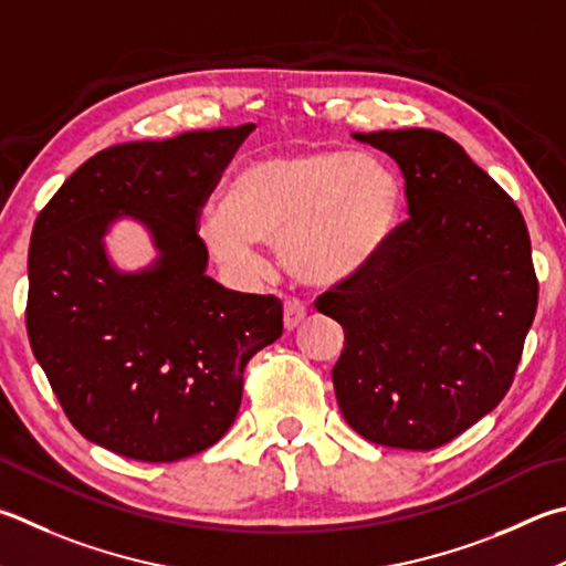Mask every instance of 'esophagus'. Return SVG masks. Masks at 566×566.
I'll return each mask as SVG.
<instances>
[{"label":"esophagus","mask_w":566,"mask_h":566,"mask_svg":"<svg viewBox=\"0 0 566 566\" xmlns=\"http://www.w3.org/2000/svg\"><path fill=\"white\" fill-rule=\"evenodd\" d=\"M306 318V310L300 300H284V328L292 332V328L300 326Z\"/></svg>","instance_id":"obj_1"}]
</instances>
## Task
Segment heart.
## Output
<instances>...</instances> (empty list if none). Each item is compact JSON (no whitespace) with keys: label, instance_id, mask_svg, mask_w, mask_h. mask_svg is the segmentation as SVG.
<instances>
[{"label":"heart","instance_id":"obj_1","mask_svg":"<svg viewBox=\"0 0 566 566\" xmlns=\"http://www.w3.org/2000/svg\"><path fill=\"white\" fill-rule=\"evenodd\" d=\"M400 185L381 163L346 150L264 156L240 168L200 234L222 262L254 270V242L280 244L292 276L334 284L394 230Z\"/></svg>","mask_w":566,"mask_h":566}]
</instances>
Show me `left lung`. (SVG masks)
<instances>
[{"instance_id": "8db88e82", "label": "left lung", "mask_w": 566, "mask_h": 566, "mask_svg": "<svg viewBox=\"0 0 566 566\" xmlns=\"http://www.w3.org/2000/svg\"><path fill=\"white\" fill-rule=\"evenodd\" d=\"M396 160L410 218L354 274L316 296L344 328L338 408L376 446L433 450L515 381L539 284L525 218L453 138L356 133Z\"/></svg>"}]
</instances>
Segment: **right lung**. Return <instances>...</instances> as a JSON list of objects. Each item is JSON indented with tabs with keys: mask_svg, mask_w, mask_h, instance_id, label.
<instances>
[{
	"mask_svg": "<svg viewBox=\"0 0 566 566\" xmlns=\"http://www.w3.org/2000/svg\"><path fill=\"white\" fill-rule=\"evenodd\" d=\"M254 123L123 143L71 172L29 244L27 334L66 418L91 443L172 462L228 433L244 366L282 336V302L224 290L205 274L200 212ZM120 211L161 252L118 275L103 234Z\"/></svg>",
	"mask_w": 566,
	"mask_h": 566,
	"instance_id": "1",
	"label": "right lung"
}]
</instances>
